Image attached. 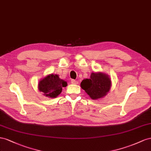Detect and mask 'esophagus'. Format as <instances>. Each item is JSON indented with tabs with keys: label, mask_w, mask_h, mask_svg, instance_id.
<instances>
[{
	"label": "esophagus",
	"mask_w": 151,
	"mask_h": 151,
	"mask_svg": "<svg viewBox=\"0 0 151 151\" xmlns=\"http://www.w3.org/2000/svg\"><path fill=\"white\" fill-rule=\"evenodd\" d=\"M71 83H72V84H78V82L77 81H75V80H71Z\"/></svg>",
	"instance_id": "1"
}]
</instances>
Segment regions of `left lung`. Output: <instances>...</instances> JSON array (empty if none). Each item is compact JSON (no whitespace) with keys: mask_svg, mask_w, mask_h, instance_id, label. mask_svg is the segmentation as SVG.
Here are the masks:
<instances>
[{"mask_svg":"<svg viewBox=\"0 0 151 151\" xmlns=\"http://www.w3.org/2000/svg\"><path fill=\"white\" fill-rule=\"evenodd\" d=\"M110 76L102 72L92 73L89 79L82 80L80 86L89 97L93 100L105 97L111 87Z\"/></svg>","mask_w":151,"mask_h":151,"instance_id":"8db88e82","label":"left lung"}]
</instances>
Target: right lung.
I'll return each mask as SVG.
<instances>
[{
    "label": "right lung",
    "instance_id": "right-lung-1",
    "mask_svg": "<svg viewBox=\"0 0 151 151\" xmlns=\"http://www.w3.org/2000/svg\"><path fill=\"white\" fill-rule=\"evenodd\" d=\"M67 85V81L60 78L58 75L52 73L39 81L38 89L45 96L52 99L57 97L61 93L63 87Z\"/></svg>",
    "mask_w": 151,
    "mask_h": 151
}]
</instances>
